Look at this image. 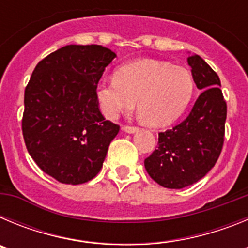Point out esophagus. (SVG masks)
Segmentation results:
<instances>
[{"label": "esophagus", "mask_w": 248, "mask_h": 248, "mask_svg": "<svg viewBox=\"0 0 248 248\" xmlns=\"http://www.w3.org/2000/svg\"><path fill=\"white\" fill-rule=\"evenodd\" d=\"M123 130L126 131V133H135L138 130L137 126H131V125H124L123 126Z\"/></svg>", "instance_id": "1"}]
</instances>
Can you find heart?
Masks as SVG:
<instances>
[{
	"label": "heart",
	"mask_w": 248,
	"mask_h": 248,
	"mask_svg": "<svg viewBox=\"0 0 248 248\" xmlns=\"http://www.w3.org/2000/svg\"><path fill=\"white\" fill-rule=\"evenodd\" d=\"M195 79L187 68L166 61L140 59L118 68L115 78L99 83L95 98L102 113L117 119L137 107L150 126H165L191 102Z\"/></svg>",
	"instance_id": "1"
}]
</instances>
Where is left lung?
<instances>
[{
	"label": "left lung",
	"mask_w": 248,
	"mask_h": 248,
	"mask_svg": "<svg viewBox=\"0 0 248 248\" xmlns=\"http://www.w3.org/2000/svg\"><path fill=\"white\" fill-rule=\"evenodd\" d=\"M187 63L202 93L184 122L159 133L156 149L144 160L151 179L168 189H183L202 179L217 161L225 140L227 104L220 78L198 54Z\"/></svg>",
	"instance_id": "obj_1"
}]
</instances>
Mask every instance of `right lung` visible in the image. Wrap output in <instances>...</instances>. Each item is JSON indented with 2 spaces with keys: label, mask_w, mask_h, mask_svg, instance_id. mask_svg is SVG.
Returning a JSON list of instances; mask_svg holds the SVG:
<instances>
[{
  "label": "right lung",
  "mask_w": 248,
  "mask_h": 248,
  "mask_svg": "<svg viewBox=\"0 0 248 248\" xmlns=\"http://www.w3.org/2000/svg\"><path fill=\"white\" fill-rule=\"evenodd\" d=\"M117 57L99 45H71L48 54L25 89L22 134L39 169L62 184L97 176L119 125L103 117L95 89Z\"/></svg>",
  "instance_id": "right-lung-1"
}]
</instances>
